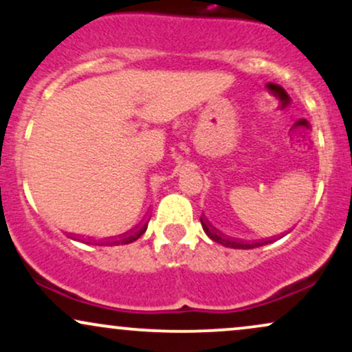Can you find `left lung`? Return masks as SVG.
I'll return each instance as SVG.
<instances>
[{
    "mask_svg": "<svg viewBox=\"0 0 352 352\" xmlns=\"http://www.w3.org/2000/svg\"><path fill=\"white\" fill-rule=\"evenodd\" d=\"M200 221H201V227H204V232L207 233V235L212 238L213 241H217V243L223 245V246H228V248H238V250H250V248H256V246H261V245H266L270 243L272 240H258V241H248V240H243V238H236V236H232L228 235V233H225L223 230H220L218 227L210 221V218H207L205 213H201L200 217Z\"/></svg>",
    "mask_w": 352,
    "mask_h": 352,
    "instance_id": "8db88e82",
    "label": "left lung"
}]
</instances>
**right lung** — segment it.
<instances>
[{
	"instance_id": "add662e5",
	"label": "right lung",
	"mask_w": 352,
	"mask_h": 352,
	"mask_svg": "<svg viewBox=\"0 0 352 352\" xmlns=\"http://www.w3.org/2000/svg\"><path fill=\"white\" fill-rule=\"evenodd\" d=\"M145 230H147V221L142 225H137L132 230H129V232L125 233H120V235H117L114 238H109L106 240V245H127V243H132V241H135L137 238H140L145 233Z\"/></svg>"
}]
</instances>
